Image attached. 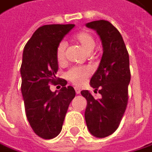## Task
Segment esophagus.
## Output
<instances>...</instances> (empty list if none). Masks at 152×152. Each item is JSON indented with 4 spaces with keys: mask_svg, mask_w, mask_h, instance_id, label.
Here are the masks:
<instances>
[{
    "mask_svg": "<svg viewBox=\"0 0 152 152\" xmlns=\"http://www.w3.org/2000/svg\"><path fill=\"white\" fill-rule=\"evenodd\" d=\"M75 90H76V94H80L81 93V90L79 88H75Z\"/></svg>",
    "mask_w": 152,
    "mask_h": 152,
    "instance_id": "34e87169",
    "label": "esophagus"
}]
</instances>
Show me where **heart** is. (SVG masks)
Listing matches in <instances>:
<instances>
[{
	"mask_svg": "<svg viewBox=\"0 0 152 152\" xmlns=\"http://www.w3.org/2000/svg\"><path fill=\"white\" fill-rule=\"evenodd\" d=\"M73 41L77 44H79L88 53L92 52L93 48H95V45H96V41H95L94 36L88 31H80L76 33V35L73 36ZM66 47H67V44L65 42H61L56 47V57L59 64H62L65 62ZM90 74H91V71L88 67H85V66L73 67L65 73V77L68 81H69L74 85L81 86L87 81V79L90 76Z\"/></svg>",
	"mask_w": 152,
	"mask_h": 152,
	"instance_id": "b5f03b06",
	"label": "heart"
}]
</instances>
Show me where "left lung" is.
Segmentation results:
<instances>
[{"label": "left lung", "mask_w": 152, "mask_h": 152, "mask_svg": "<svg viewBox=\"0 0 152 152\" xmlns=\"http://www.w3.org/2000/svg\"><path fill=\"white\" fill-rule=\"evenodd\" d=\"M99 35L104 54L99 67L90 79L95 92L102 96L96 99L89 90L81 94L87 100L85 121L90 132L105 137L118 128L128 104V86L131 81L129 53L117 28L108 21L99 20L86 24Z\"/></svg>", "instance_id": "8db88e82"}]
</instances>
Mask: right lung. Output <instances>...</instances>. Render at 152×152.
Instances as JSON below:
<instances>
[{
  "mask_svg": "<svg viewBox=\"0 0 152 152\" xmlns=\"http://www.w3.org/2000/svg\"><path fill=\"white\" fill-rule=\"evenodd\" d=\"M74 24H49L40 27L25 45L21 66V94L25 113L35 134L51 139L61 132L69 105L76 96L67 81L56 77L57 45ZM50 84H60L59 92H52Z\"/></svg>",
  "mask_w": 152,
  "mask_h": 152,
  "instance_id": "add662e5",
  "label": "right lung"
}]
</instances>
